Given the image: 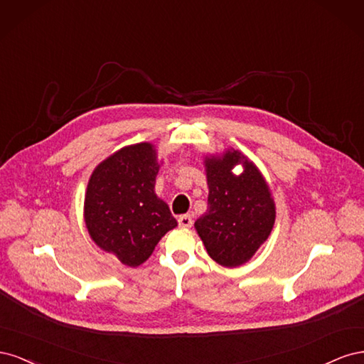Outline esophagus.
I'll list each match as a JSON object with an SVG mask.
<instances>
[{"mask_svg": "<svg viewBox=\"0 0 364 364\" xmlns=\"http://www.w3.org/2000/svg\"><path fill=\"white\" fill-rule=\"evenodd\" d=\"M178 223L181 228H191L193 226V218L188 214H183L178 218Z\"/></svg>", "mask_w": 364, "mask_h": 364, "instance_id": "34e87169", "label": "esophagus"}]
</instances>
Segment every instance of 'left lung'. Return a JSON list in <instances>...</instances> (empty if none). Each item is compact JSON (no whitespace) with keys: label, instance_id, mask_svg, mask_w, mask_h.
<instances>
[{"label":"left lung","instance_id":"left-lung-1","mask_svg":"<svg viewBox=\"0 0 364 364\" xmlns=\"http://www.w3.org/2000/svg\"><path fill=\"white\" fill-rule=\"evenodd\" d=\"M241 164L244 171L232 170ZM208 209L196 220V230L208 255L220 266L247 262L266 241L274 225V202L257 165L238 150L205 158Z\"/></svg>","mask_w":364,"mask_h":364}]
</instances>
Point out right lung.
I'll return each instance as SVG.
<instances>
[{
  "label": "right lung",
  "instance_id": "right-lung-1",
  "mask_svg": "<svg viewBox=\"0 0 364 364\" xmlns=\"http://www.w3.org/2000/svg\"><path fill=\"white\" fill-rule=\"evenodd\" d=\"M159 164L150 142L127 146L97 165L85 196V223L98 247L129 267L149 259L178 226L155 193Z\"/></svg>",
  "mask_w": 364,
  "mask_h": 364
}]
</instances>
